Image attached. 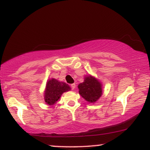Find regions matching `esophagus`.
<instances>
[{
	"mask_svg": "<svg viewBox=\"0 0 150 150\" xmlns=\"http://www.w3.org/2000/svg\"><path fill=\"white\" fill-rule=\"evenodd\" d=\"M75 86H76V85H75V83L72 84V85H70V87H71V89H73H73H75Z\"/></svg>",
	"mask_w": 150,
	"mask_h": 150,
	"instance_id": "34e87169",
	"label": "esophagus"
}]
</instances>
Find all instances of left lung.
I'll return each mask as SVG.
<instances>
[{
	"label": "left lung",
	"instance_id": "8db88e82",
	"mask_svg": "<svg viewBox=\"0 0 150 150\" xmlns=\"http://www.w3.org/2000/svg\"><path fill=\"white\" fill-rule=\"evenodd\" d=\"M79 94L86 101L89 103H94L102 95V84L91 75H86L84 82L78 85Z\"/></svg>",
	"mask_w": 150,
	"mask_h": 150
}]
</instances>
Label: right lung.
<instances>
[{
    "label": "right lung",
    "instance_id": "1",
    "mask_svg": "<svg viewBox=\"0 0 150 150\" xmlns=\"http://www.w3.org/2000/svg\"><path fill=\"white\" fill-rule=\"evenodd\" d=\"M71 88L68 84L60 82L55 78L48 80L44 91V101L46 104L53 106L59 100L63 93L70 91Z\"/></svg>",
    "mask_w": 150,
    "mask_h": 150
}]
</instances>
